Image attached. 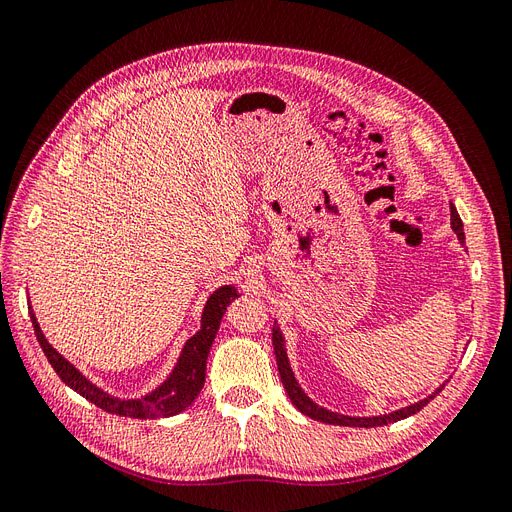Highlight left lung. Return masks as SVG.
<instances>
[{"label": "left lung", "mask_w": 512, "mask_h": 512, "mask_svg": "<svg viewBox=\"0 0 512 512\" xmlns=\"http://www.w3.org/2000/svg\"><path fill=\"white\" fill-rule=\"evenodd\" d=\"M450 224H452V230L454 234L458 236L460 244L464 247V230H462V219L456 211V207L450 203ZM272 343H274V353H276V362H278V370H280V379H282V385H284V391L286 395L291 397L293 406L309 416L311 420H320V422H326V425H339V427H362V429H370V427H385L389 425V422H397V420H404L416 412H420L422 408H425L431 399L441 393L443 385H439L431 395H427L425 399H420V402L416 404H410V406H404L399 410H393L389 414H379V416H349V414H341V412H332L324 406H318L314 399H311L303 387L299 385L297 376L291 368V362H288V353H286V339H284V332L280 330V324L274 322V328H272Z\"/></svg>", "instance_id": "1"}]
</instances>
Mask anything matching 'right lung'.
Here are the masks:
<instances>
[{
  "label": "right lung",
  "mask_w": 512,
  "mask_h": 512,
  "mask_svg": "<svg viewBox=\"0 0 512 512\" xmlns=\"http://www.w3.org/2000/svg\"><path fill=\"white\" fill-rule=\"evenodd\" d=\"M236 297L240 295L234 284H224L219 286L217 291H213L203 307L201 328H198L184 343L180 355H177L175 360V366L165 376L163 383H159L148 393L140 397H131V399L113 395L106 389H102L100 385H96L90 376H85L73 362L66 360L62 353H58L50 345V341L46 339V335H43V330L35 318L33 307H29V316L43 353H46L48 362L52 364V368L56 370V374L60 376L66 387H71L81 397H85L87 402H92L94 406L102 408L108 414L127 416V418H167L190 408L194 399L198 397V393H201L205 385V376H207L209 351L213 347L221 318H224L228 305Z\"/></svg>",
  "instance_id": "obj_1"
}]
</instances>
